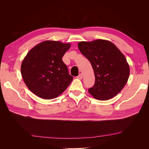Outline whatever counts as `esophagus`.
Listing matches in <instances>:
<instances>
[{
  "instance_id": "obj_1",
  "label": "esophagus",
  "mask_w": 149,
  "mask_h": 149,
  "mask_svg": "<svg viewBox=\"0 0 149 149\" xmlns=\"http://www.w3.org/2000/svg\"><path fill=\"white\" fill-rule=\"evenodd\" d=\"M83 74H79L78 76H77V78L78 79H83Z\"/></svg>"
}]
</instances>
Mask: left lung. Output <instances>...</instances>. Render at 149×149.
Here are the masks:
<instances>
[{"instance_id": "1", "label": "left lung", "mask_w": 149, "mask_h": 149, "mask_svg": "<svg viewBox=\"0 0 149 149\" xmlns=\"http://www.w3.org/2000/svg\"><path fill=\"white\" fill-rule=\"evenodd\" d=\"M78 46L91 63L95 76V83L89 93L102 101L116 96L129 77V65L125 56L114 43L106 40L80 42Z\"/></svg>"}]
</instances>
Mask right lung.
<instances>
[{
	"mask_svg": "<svg viewBox=\"0 0 149 149\" xmlns=\"http://www.w3.org/2000/svg\"><path fill=\"white\" fill-rule=\"evenodd\" d=\"M70 43L46 40L35 46L22 61L21 74L27 88L44 100H52L63 93L73 77L62 57Z\"/></svg>",
	"mask_w": 149,
	"mask_h": 149,
	"instance_id": "right-lung-1",
	"label": "right lung"
}]
</instances>
